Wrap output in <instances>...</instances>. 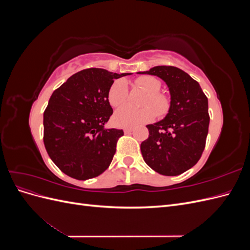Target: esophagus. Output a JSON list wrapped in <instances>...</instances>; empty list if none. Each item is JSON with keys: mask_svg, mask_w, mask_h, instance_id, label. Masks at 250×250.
I'll return each mask as SVG.
<instances>
[{"mask_svg": "<svg viewBox=\"0 0 250 250\" xmlns=\"http://www.w3.org/2000/svg\"><path fill=\"white\" fill-rule=\"evenodd\" d=\"M131 131H132V128H131V127H125V128H124V132H125L126 134L130 133Z\"/></svg>", "mask_w": 250, "mask_h": 250, "instance_id": "esophagus-1", "label": "esophagus"}]
</instances>
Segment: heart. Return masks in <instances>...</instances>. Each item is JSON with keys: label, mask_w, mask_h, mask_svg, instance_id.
Here are the masks:
<instances>
[{"label": "heart", "mask_w": 250, "mask_h": 250, "mask_svg": "<svg viewBox=\"0 0 250 250\" xmlns=\"http://www.w3.org/2000/svg\"><path fill=\"white\" fill-rule=\"evenodd\" d=\"M135 85L141 87L148 94L143 103L142 109H134L130 106L119 108L113 121L118 126L135 127L153 121L156 117L167 115L171 107L170 98L161 93L162 82L152 76H142L134 81ZM107 100L112 107H119L124 105L128 100V88L125 81L117 80L110 85L107 93Z\"/></svg>", "instance_id": "b5f03b06"}]
</instances>
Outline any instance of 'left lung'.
I'll list each match as a JSON object with an SVG mask.
<instances>
[{
	"label": "left lung",
	"mask_w": 250,
	"mask_h": 250,
	"mask_svg": "<svg viewBox=\"0 0 250 250\" xmlns=\"http://www.w3.org/2000/svg\"><path fill=\"white\" fill-rule=\"evenodd\" d=\"M140 74L162 78L171 94L168 115L147 125L149 137L141 144L143 158L162 175H179L197 164L206 147L209 124L208 98L199 83L178 67L158 65Z\"/></svg>",
	"instance_id": "obj_1"
}]
</instances>
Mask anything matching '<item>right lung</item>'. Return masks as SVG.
Returning <instances> with one entry per match:
<instances>
[{
  "label": "right lung",
  "instance_id": "obj_1",
  "mask_svg": "<svg viewBox=\"0 0 250 250\" xmlns=\"http://www.w3.org/2000/svg\"><path fill=\"white\" fill-rule=\"evenodd\" d=\"M126 75L92 67L53 92L43 112V144L67 176L85 180L109 167L124 131L104 128L113 112L107 93L113 80Z\"/></svg>",
  "mask_w": 250,
  "mask_h": 250
}]
</instances>
